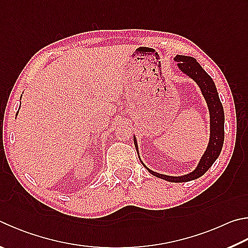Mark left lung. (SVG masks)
Instances as JSON below:
<instances>
[{
    "label": "left lung",
    "instance_id": "obj_1",
    "mask_svg": "<svg viewBox=\"0 0 248 248\" xmlns=\"http://www.w3.org/2000/svg\"><path fill=\"white\" fill-rule=\"evenodd\" d=\"M174 61L178 62L179 69L181 70L183 74H186L191 79L195 81L197 85L200 87L202 94L204 95V98L206 100L210 116V137L208 146H207L205 153L202 154L195 170H193L192 172L187 174L181 175V177H172V175L157 173L155 171L148 169L146 166L142 163V160L141 163L143 164L144 167L148 170V172L155 175L157 178L164 179L166 181L169 182H187L202 177V175L213 166L216 159L219 157L220 153H221L224 141V112L213 79H211L210 76L202 69V67L196 62L195 58H193L191 56L177 55L174 57ZM133 140L134 145H136V148L138 151V143L136 137H133Z\"/></svg>",
    "mask_w": 248,
    "mask_h": 248
}]
</instances>
